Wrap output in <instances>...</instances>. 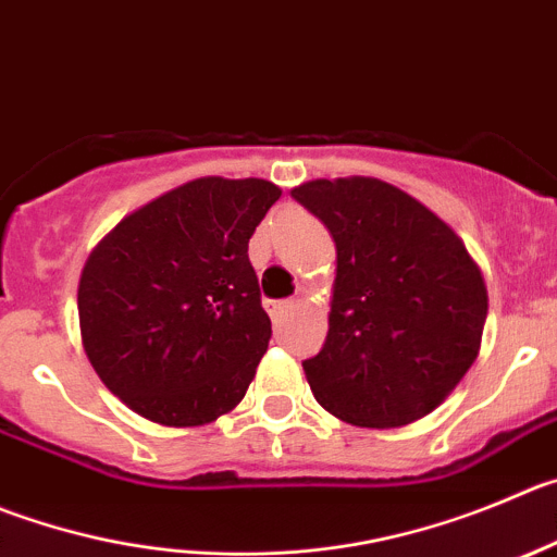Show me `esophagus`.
Masks as SVG:
<instances>
[{"mask_svg": "<svg viewBox=\"0 0 557 557\" xmlns=\"http://www.w3.org/2000/svg\"><path fill=\"white\" fill-rule=\"evenodd\" d=\"M294 308H296V302H290V299H277V302H267L269 315H272L274 321H280L285 313H290V310H294Z\"/></svg>", "mask_w": 557, "mask_h": 557, "instance_id": "obj_1", "label": "esophagus"}]
</instances>
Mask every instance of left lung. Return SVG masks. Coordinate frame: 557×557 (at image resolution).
Wrapping results in <instances>:
<instances>
[{"instance_id":"obj_1","label":"left lung","mask_w":557,"mask_h":557,"mask_svg":"<svg viewBox=\"0 0 557 557\" xmlns=\"http://www.w3.org/2000/svg\"><path fill=\"white\" fill-rule=\"evenodd\" d=\"M290 197L337 249L330 332L302 362L315 401L366 429L429 414L478 355L481 269L440 216L384 181H310Z\"/></svg>"}]
</instances>
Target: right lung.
Returning <instances> with one entry per match:
<instances>
[{
	"label": "right lung",
	"mask_w": 557,
	"mask_h": 557,
	"mask_svg": "<svg viewBox=\"0 0 557 557\" xmlns=\"http://www.w3.org/2000/svg\"><path fill=\"white\" fill-rule=\"evenodd\" d=\"M280 189L200 178L114 227L79 280L85 351L101 382L161 425H202L236 407L272 321L249 238Z\"/></svg>",
	"instance_id": "1"
}]
</instances>
